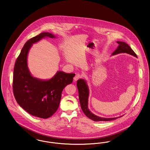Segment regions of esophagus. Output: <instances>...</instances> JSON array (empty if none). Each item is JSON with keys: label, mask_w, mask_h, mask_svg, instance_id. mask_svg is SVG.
<instances>
[{"label": "esophagus", "mask_w": 150, "mask_h": 150, "mask_svg": "<svg viewBox=\"0 0 150 150\" xmlns=\"http://www.w3.org/2000/svg\"><path fill=\"white\" fill-rule=\"evenodd\" d=\"M81 77H82V75H81V74H77L75 76V77H74V81H78L79 78H81Z\"/></svg>", "instance_id": "esophagus-1"}]
</instances>
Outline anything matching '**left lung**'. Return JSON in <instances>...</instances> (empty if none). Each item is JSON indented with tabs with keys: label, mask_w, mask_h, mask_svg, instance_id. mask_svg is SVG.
<instances>
[{
	"label": "left lung",
	"mask_w": 150,
	"mask_h": 150,
	"mask_svg": "<svg viewBox=\"0 0 150 150\" xmlns=\"http://www.w3.org/2000/svg\"><path fill=\"white\" fill-rule=\"evenodd\" d=\"M119 45L117 46V49L112 52L111 55H115L120 53H127L133 55L135 57H137V55L133 50L130 48V46L127 43L123 41H117ZM77 86L78 88V94H79V100L81 105V109L84 112L85 115L95 122H101V121H110L112 120L117 119V118L122 117V116H120L116 117H100L93 114L91 111L89 110L88 104V97L90 94V91L88 85L87 83V81L84 79H80L77 81Z\"/></svg>",
	"instance_id": "8db88e82"
}]
</instances>
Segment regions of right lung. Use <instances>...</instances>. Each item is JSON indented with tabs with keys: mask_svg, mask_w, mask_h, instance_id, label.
<instances>
[{
	"mask_svg": "<svg viewBox=\"0 0 150 150\" xmlns=\"http://www.w3.org/2000/svg\"><path fill=\"white\" fill-rule=\"evenodd\" d=\"M45 38H56L52 33H41L28 40L17 59L13 72V90L20 106L33 116L46 119L58 109L62 92L72 83L74 73L58 71L52 78L41 79L31 74L27 65V57L33 44Z\"/></svg>",
	"mask_w": 150,
	"mask_h": 150,
	"instance_id": "right-lung-1",
	"label": "right lung"
}]
</instances>
